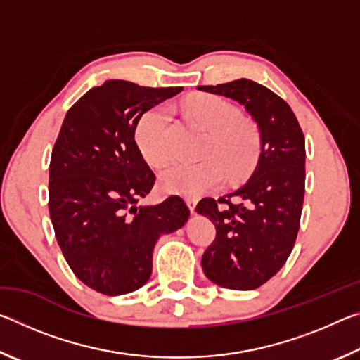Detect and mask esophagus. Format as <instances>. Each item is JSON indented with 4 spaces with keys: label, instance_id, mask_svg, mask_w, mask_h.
I'll use <instances>...</instances> for the list:
<instances>
[{
    "label": "esophagus",
    "instance_id": "esophagus-1",
    "mask_svg": "<svg viewBox=\"0 0 360 360\" xmlns=\"http://www.w3.org/2000/svg\"><path fill=\"white\" fill-rule=\"evenodd\" d=\"M186 203H187V206H188V210H191L192 212L195 211V206H197V200H193V198H187L186 200Z\"/></svg>",
    "mask_w": 360,
    "mask_h": 360
}]
</instances>
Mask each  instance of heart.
Returning <instances> with one entry per match:
<instances>
[{"instance_id": "1", "label": "heart", "mask_w": 360, "mask_h": 360, "mask_svg": "<svg viewBox=\"0 0 360 360\" xmlns=\"http://www.w3.org/2000/svg\"><path fill=\"white\" fill-rule=\"evenodd\" d=\"M187 112L210 131L200 162H174L160 172L163 191L184 197H198L222 184L227 169L240 178L252 167L259 150V133L254 124L243 119L233 103L219 95H200L187 105ZM172 109L157 105L139 117L135 139L150 165H162L172 155Z\"/></svg>"}]
</instances>
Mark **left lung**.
I'll use <instances>...</instances> for the list:
<instances>
[{
	"label": "left lung",
	"mask_w": 360,
	"mask_h": 360,
	"mask_svg": "<svg viewBox=\"0 0 360 360\" xmlns=\"http://www.w3.org/2000/svg\"><path fill=\"white\" fill-rule=\"evenodd\" d=\"M198 90L238 101L259 127L260 154L251 178L235 192L197 205L216 225V238L202 257L205 275L227 289H257L281 270L300 229L303 131L281 96L249 79Z\"/></svg>",
	"instance_id": "1"
}]
</instances>
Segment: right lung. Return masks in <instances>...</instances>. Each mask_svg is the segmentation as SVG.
<instances>
[{
  "mask_svg": "<svg viewBox=\"0 0 360 360\" xmlns=\"http://www.w3.org/2000/svg\"><path fill=\"white\" fill-rule=\"evenodd\" d=\"M181 90L112 79L66 112L49 167V212L72 273L100 294H129L148 283L158 236L191 214L178 195L136 206L155 182L135 141L136 124Z\"/></svg>",
  "mask_w": 360,
  "mask_h": 360,
  "instance_id": "obj_1",
  "label": "right lung"
}]
</instances>
